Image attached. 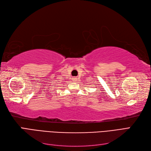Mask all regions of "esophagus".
I'll return each mask as SVG.
<instances>
[{"instance_id": "1", "label": "esophagus", "mask_w": 151, "mask_h": 151, "mask_svg": "<svg viewBox=\"0 0 151 151\" xmlns=\"http://www.w3.org/2000/svg\"><path fill=\"white\" fill-rule=\"evenodd\" d=\"M73 81H77V77H73Z\"/></svg>"}]
</instances>
